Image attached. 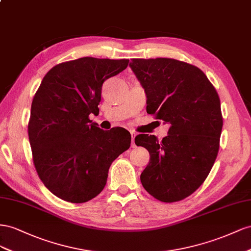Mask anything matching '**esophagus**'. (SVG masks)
<instances>
[{
	"instance_id": "34e87169",
	"label": "esophagus",
	"mask_w": 251,
	"mask_h": 251,
	"mask_svg": "<svg viewBox=\"0 0 251 251\" xmlns=\"http://www.w3.org/2000/svg\"><path fill=\"white\" fill-rule=\"evenodd\" d=\"M131 133V147H135V144H134V138H135V135H137V133H135L134 131H131L130 132Z\"/></svg>"
}]
</instances>
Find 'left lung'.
<instances>
[{"label": "left lung", "instance_id": "obj_1", "mask_svg": "<svg viewBox=\"0 0 251 251\" xmlns=\"http://www.w3.org/2000/svg\"><path fill=\"white\" fill-rule=\"evenodd\" d=\"M129 66L145 89L147 112L170 125L161 142L148 134L134 139L150 154L142 185L161 202L181 201L203 184L217 159L223 127L219 95L188 63L132 59Z\"/></svg>", "mask_w": 251, "mask_h": 251}]
</instances>
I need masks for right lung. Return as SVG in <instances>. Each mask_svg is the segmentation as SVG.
Wrapping results in <instances>:
<instances>
[{"mask_svg":"<svg viewBox=\"0 0 251 251\" xmlns=\"http://www.w3.org/2000/svg\"><path fill=\"white\" fill-rule=\"evenodd\" d=\"M129 61L85 56L50 69L32 100L28 137L35 170L46 188L70 203L96 198L111 163L130 147L124 128L103 130L89 119L99 112L103 83Z\"/></svg>","mask_w":251,"mask_h":251,"instance_id":"add662e5","label":"right lung"}]
</instances>
